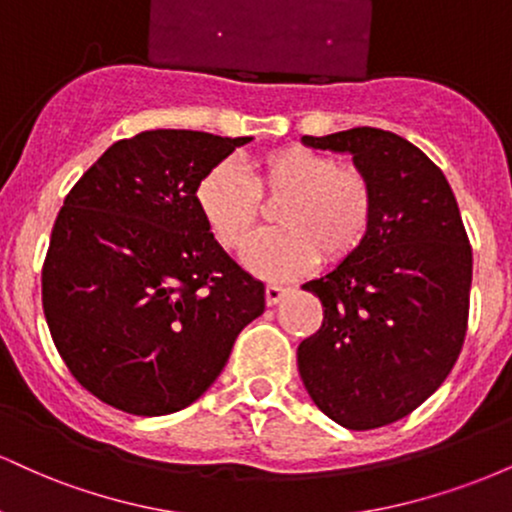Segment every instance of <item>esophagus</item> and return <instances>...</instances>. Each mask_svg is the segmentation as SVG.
I'll use <instances>...</instances> for the list:
<instances>
[{
    "label": "esophagus",
    "instance_id": "esophagus-1",
    "mask_svg": "<svg viewBox=\"0 0 512 512\" xmlns=\"http://www.w3.org/2000/svg\"><path fill=\"white\" fill-rule=\"evenodd\" d=\"M286 296V289L284 286H274V284H269L267 289H264V301H267V305H276L281 301V298Z\"/></svg>",
    "mask_w": 512,
    "mask_h": 512
}]
</instances>
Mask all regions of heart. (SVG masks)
<instances>
[{
    "instance_id": "b5f03b06",
    "label": "heart",
    "mask_w": 512,
    "mask_h": 512,
    "mask_svg": "<svg viewBox=\"0 0 512 512\" xmlns=\"http://www.w3.org/2000/svg\"><path fill=\"white\" fill-rule=\"evenodd\" d=\"M279 228L262 233L245 262L262 276H291L317 257L337 264L366 243L375 214L373 182L361 168L339 166L337 158L308 146H279L233 163L211 166L195 187L204 226L228 252L248 245L262 219V202L274 204Z\"/></svg>"
}]
</instances>
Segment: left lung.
Here are the masks:
<instances>
[{
	"label": "left lung",
	"mask_w": 512,
	"mask_h": 512,
	"mask_svg": "<svg viewBox=\"0 0 512 512\" xmlns=\"http://www.w3.org/2000/svg\"><path fill=\"white\" fill-rule=\"evenodd\" d=\"M349 151L373 182L366 243L303 284L322 325L298 346L308 395L339 426L395 424L443 385L469 320L472 245L443 170L407 139L375 127L303 137Z\"/></svg>",
	"instance_id": "left-lung-1"
}]
</instances>
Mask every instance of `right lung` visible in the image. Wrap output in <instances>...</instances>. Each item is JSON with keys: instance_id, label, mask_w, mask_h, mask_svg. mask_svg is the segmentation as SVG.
<instances>
[{"instance_id": "right-lung-1", "label": "right lung", "mask_w": 512, "mask_h": 512, "mask_svg": "<svg viewBox=\"0 0 512 512\" xmlns=\"http://www.w3.org/2000/svg\"><path fill=\"white\" fill-rule=\"evenodd\" d=\"M248 142L151 129L115 142L64 197L43 313L76 383L110 407H190L264 313L262 281L221 250L195 204L197 180Z\"/></svg>"}]
</instances>
